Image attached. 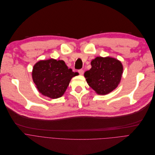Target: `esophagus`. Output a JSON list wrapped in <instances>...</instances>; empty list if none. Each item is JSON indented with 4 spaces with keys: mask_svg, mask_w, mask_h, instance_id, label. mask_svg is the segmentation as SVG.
I'll list each match as a JSON object with an SVG mask.
<instances>
[{
    "mask_svg": "<svg viewBox=\"0 0 155 155\" xmlns=\"http://www.w3.org/2000/svg\"><path fill=\"white\" fill-rule=\"evenodd\" d=\"M78 72H79V73L80 75H83L84 74V70L83 69H79L78 71Z\"/></svg>",
    "mask_w": 155,
    "mask_h": 155,
    "instance_id": "esophagus-1",
    "label": "esophagus"
}]
</instances>
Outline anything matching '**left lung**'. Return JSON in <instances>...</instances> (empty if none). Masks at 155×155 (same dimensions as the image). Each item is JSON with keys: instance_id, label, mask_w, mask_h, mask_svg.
I'll return each instance as SVG.
<instances>
[{"instance_id": "1", "label": "left lung", "mask_w": 155, "mask_h": 155, "mask_svg": "<svg viewBox=\"0 0 155 155\" xmlns=\"http://www.w3.org/2000/svg\"><path fill=\"white\" fill-rule=\"evenodd\" d=\"M91 68L84 72L88 85L98 94L111 93L120 84L123 68L121 62L110 57H97L91 62Z\"/></svg>"}]
</instances>
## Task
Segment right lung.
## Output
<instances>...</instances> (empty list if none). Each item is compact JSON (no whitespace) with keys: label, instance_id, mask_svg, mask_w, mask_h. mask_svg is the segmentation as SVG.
<instances>
[{"label":"right lung","instance_id":"add662e5","mask_svg":"<svg viewBox=\"0 0 155 155\" xmlns=\"http://www.w3.org/2000/svg\"><path fill=\"white\" fill-rule=\"evenodd\" d=\"M78 75L69 69L64 61L54 59L42 60L33 67L32 76L40 93L51 99L61 97L71 79Z\"/></svg>","mask_w":155,"mask_h":155}]
</instances>
